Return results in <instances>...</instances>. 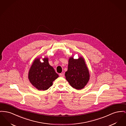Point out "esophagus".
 Masks as SVG:
<instances>
[{"instance_id":"obj_1","label":"esophagus","mask_w":126,"mask_h":126,"mask_svg":"<svg viewBox=\"0 0 126 126\" xmlns=\"http://www.w3.org/2000/svg\"><path fill=\"white\" fill-rule=\"evenodd\" d=\"M59 76L61 77H64V73H60L59 74Z\"/></svg>"}]
</instances>
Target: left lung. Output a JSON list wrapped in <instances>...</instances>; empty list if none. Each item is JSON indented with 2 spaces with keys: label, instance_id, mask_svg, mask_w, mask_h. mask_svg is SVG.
I'll list each match as a JSON object with an SVG mask.
<instances>
[{
  "label": "left lung",
  "instance_id": "left-lung-1",
  "mask_svg": "<svg viewBox=\"0 0 126 126\" xmlns=\"http://www.w3.org/2000/svg\"><path fill=\"white\" fill-rule=\"evenodd\" d=\"M67 81L74 89H81L87 85L89 79V73L85 60L83 57L74 59L70 57L68 69L65 72Z\"/></svg>",
  "mask_w": 126,
  "mask_h": 126
}]
</instances>
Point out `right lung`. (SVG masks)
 <instances>
[{"label":"right lung","mask_w":126,"mask_h":126,"mask_svg":"<svg viewBox=\"0 0 126 126\" xmlns=\"http://www.w3.org/2000/svg\"><path fill=\"white\" fill-rule=\"evenodd\" d=\"M41 62L40 58L34 60L29 72V79L32 85L37 89L46 90L53 84V82L59 77L54 69L48 63L47 58Z\"/></svg>","instance_id":"obj_1"}]
</instances>
